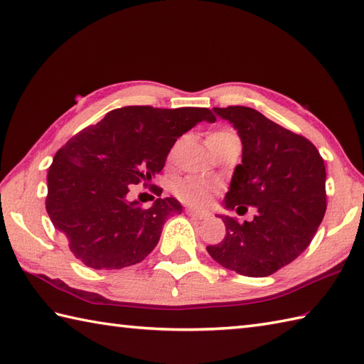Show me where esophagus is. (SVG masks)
Returning <instances> with one entry per match:
<instances>
[{
	"mask_svg": "<svg viewBox=\"0 0 364 364\" xmlns=\"http://www.w3.org/2000/svg\"><path fill=\"white\" fill-rule=\"evenodd\" d=\"M186 213L191 215V218L198 219V220H202V219L210 218V214H208V213H200V211H197V210H192V208H188Z\"/></svg>",
	"mask_w": 364,
	"mask_h": 364,
	"instance_id": "esophagus-1",
	"label": "esophagus"
}]
</instances>
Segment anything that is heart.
I'll return each mask as SVG.
<instances>
[{
	"mask_svg": "<svg viewBox=\"0 0 364 364\" xmlns=\"http://www.w3.org/2000/svg\"><path fill=\"white\" fill-rule=\"evenodd\" d=\"M231 134H235L231 129L213 131V133L208 136V142H213L215 139L227 137ZM214 192H215L214 183L203 180V178H196V176L184 178L183 181H180L175 186L176 197L180 198L183 203L191 205L194 208H206L213 202Z\"/></svg>",
	"mask_w": 364,
	"mask_h": 364,
	"instance_id": "heart-1",
	"label": "heart"
}]
</instances>
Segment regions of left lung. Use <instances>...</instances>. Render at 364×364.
Listing matches in <instances>:
<instances>
[{"label": "left lung", "instance_id": "8db88e82", "mask_svg": "<svg viewBox=\"0 0 364 364\" xmlns=\"http://www.w3.org/2000/svg\"><path fill=\"white\" fill-rule=\"evenodd\" d=\"M214 112L233 123L242 142V162L235 168L223 205L237 214L255 206L257 215L244 223L222 218L227 235L206 250L220 266L241 275H272L310 245L323 219V159L306 137L252 107H214Z\"/></svg>", "mask_w": 364, "mask_h": 364}]
</instances>
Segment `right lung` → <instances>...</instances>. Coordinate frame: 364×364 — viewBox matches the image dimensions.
I'll list each match as a JSON object with an SVG mask.
<instances>
[{"label": "right lung", "instance_id": "1", "mask_svg": "<svg viewBox=\"0 0 364 364\" xmlns=\"http://www.w3.org/2000/svg\"><path fill=\"white\" fill-rule=\"evenodd\" d=\"M203 120H215L206 107L125 106L58 150L48 168L45 206L75 258L92 269H122L149 257L168 215L181 214L183 208L173 197L142 208L127 198L129 186H146L176 139ZM151 191L162 192L158 186Z\"/></svg>", "mask_w": 364, "mask_h": 364}]
</instances>
